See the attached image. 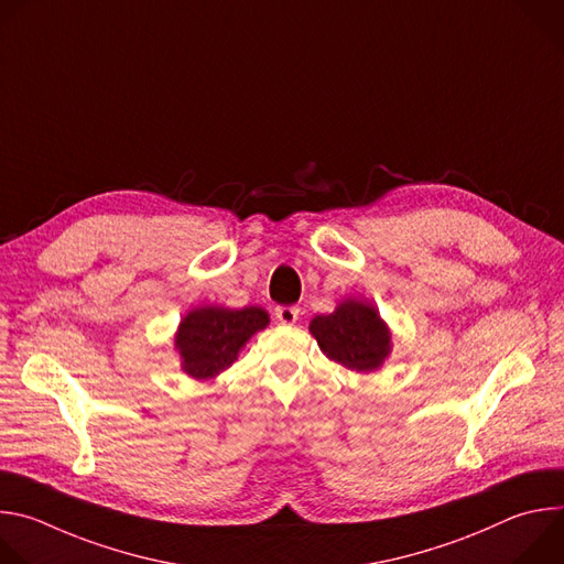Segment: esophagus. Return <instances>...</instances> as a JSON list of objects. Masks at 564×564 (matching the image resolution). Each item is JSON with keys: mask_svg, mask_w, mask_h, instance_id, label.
Returning <instances> with one entry per match:
<instances>
[{"mask_svg": "<svg viewBox=\"0 0 564 564\" xmlns=\"http://www.w3.org/2000/svg\"><path fill=\"white\" fill-rule=\"evenodd\" d=\"M276 318L281 321L283 326H294L296 321H299V307H290V305H285V307H276Z\"/></svg>", "mask_w": 564, "mask_h": 564, "instance_id": "34e87169", "label": "esophagus"}]
</instances>
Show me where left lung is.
<instances>
[{
  "mask_svg": "<svg viewBox=\"0 0 564 564\" xmlns=\"http://www.w3.org/2000/svg\"><path fill=\"white\" fill-rule=\"evenodd\" d=\"M321 352L355 372H375L392 352V333L379 310L359 296L337 303L335 312L310 321Z\"/></svg>",
  "mask_w": 564,
  "mask_h": 564,
  "instance_id": "left-lung-1",
  "label": "left lung"
}]
</instances>
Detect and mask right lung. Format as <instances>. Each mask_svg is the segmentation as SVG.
Segmentation results:
<instances>
[{"instance_id":"add662e5","label":"right lung","mask_w":564,"mask_h":564,"mask_svg":"<svg viewBox=\"0 0 564 564\" xmlns=\"http://www.w3.org/2000/svg\"><path fill=\"white\" fill-rule=\"evenodd\" d=\"M270 326V314L259 307L200 305L189 310L176 328L174 348L181 355V370L198 381H209L227 370L238 352Z\"/></svg>"}]
</instances>
